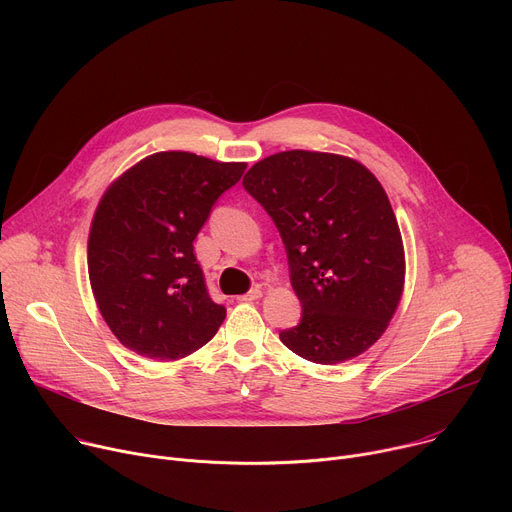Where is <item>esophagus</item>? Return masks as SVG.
Wrapping results in <instances>:
<instances>
[{
  "mask_svg": "<svg viewBox=\"0 0 512 512\" xmlns=\"http://www.w3.org/2000/svg\"><path fill=\"white\" fill-rule=\"evenodd\" d=\"M261 296H263V291H261L259 287H253L251 291H247V294L239 296L237 300H239V302H255V300H259Z\"/></svg>",
  "mask_w": 512,
  "mask_h": 512,
  "instance_id": "esophagus-1",
  "label": "esophagus"
}]
</instances>
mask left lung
<instances>
[{"label": "left lung", "instance_id": "1", "mask_svg": "<svg viewBox=\"0 0 512 512\" xmlns=\"http://www.w3.org/2000/svg\"><path fill=\"white\" fill-rule=\"evenodd\" d=\"M243 186L273 218L302 304L281 342L318 364L371 348L405 281L399 225L379 180L356 160L291 150L257 162Z\"/></svg>", "mask_w": 512, "mask_h": 512}]
</instances>
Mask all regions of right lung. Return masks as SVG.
<instances>
[{"label":"right lung","mask_w":512,"mask_h":512,"mask_svg":"<svg viewBox=\"0 0 512 512\" xmlns=\"http://www.w3.org/2000/svg\"><path fill=\"white\" fill-rule=\"evenodd\" d=\"M245 168L160 152L109 186L91 225L89 279L101 316L125 348L178 360L223 324L227 310L208 296L192 243Z\"/></svg>","instance_id":"obj_1"}]
</instances>
